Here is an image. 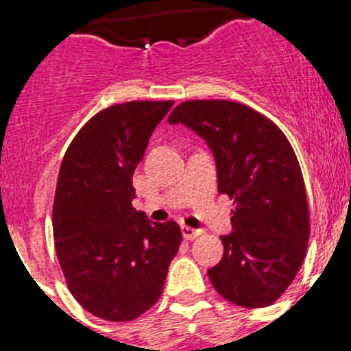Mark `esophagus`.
<instances>
[{
  "label": "esophagus",
  "instance_id": "34e87169",
  "mask_svg": "<svg viewBox=\"0 0 351 351\" xmlns=\"http://www.w3.org/2000/svg\"><path fill=\"white\" fill-rule=\"evenodd\" d=\"M181 232H182V237L188 239V241H191V239L198 237V235L202 234V230H197V228H191V226H188V225H182V226H181Z\"/></svg>",
  "mask_w": 351,
  "mask_h": 351
}]
</instances>
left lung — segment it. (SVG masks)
Here are the masks:
<instances>
[{"mask_svg": "<svg viewBox=\"0 0 351 351\" xmlns=\"http://www.w3.org/2000/svg\"><path fill=\"white\" fill-rule=\"evenodd\" d=\"M209 144L218 191L234 200L230 235L218 265L207 271L223 299L265 308L299 272L309 239L302 172L287 135L251 107L228 100H188L169 116Z\"/></svg>", "mask_w": 351, "mask_h": 351, "instance_id": "1", "label": "left lung"}]
</instances>
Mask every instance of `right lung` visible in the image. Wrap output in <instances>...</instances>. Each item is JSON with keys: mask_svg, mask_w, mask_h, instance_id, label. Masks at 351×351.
Here are the masks:
<instances>
[{"mask_svg": "<svg viewBox=\"0 0 351 351\" xmlns=\"http://www.w3.org/2000/svg\"><path fill=\"white\" fill-rule=\"evenodd\" d=\"M169 101L107 107L79 130L60 167L52 207L56 255L68 290L108 322L135 320L158 302L182 234L132 206V178Z\"/></svg>", "mask_w": 351, "mask_h": 351, "instance_id": "add662e5", "label": "right lung"}]
</instances>
